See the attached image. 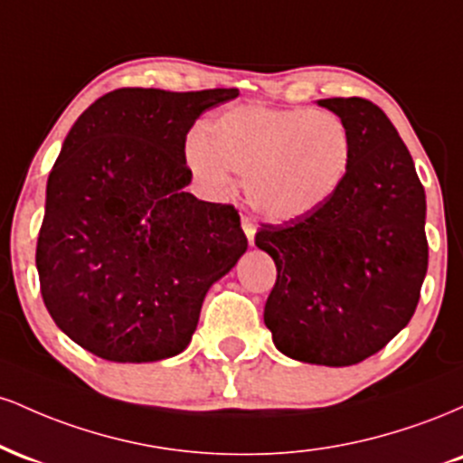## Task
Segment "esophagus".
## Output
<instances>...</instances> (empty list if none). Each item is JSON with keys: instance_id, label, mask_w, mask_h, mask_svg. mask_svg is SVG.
<instances>
[{"instance_id": "1", "label": "esophagus", "mask_w": 463, "mask_h": 463, "mask_svg": "<svg viewBox=\"0 0 463 463\" xmlns=\"http://www.w3.org/2000/svg\"><path fill=\"white\" fill-rule=\"evenodd\" d=\"M241 228H243V232H246L250 246H252V243H254V232H257V224H254V222L250 220V217L243 215L241 217Z\"/></svg>"}]
</instances>
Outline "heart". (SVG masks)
Masks as SVG:
<instances>
[{
  "mask_svg": "<svg viewBox=\"0 0 463 463\" xmlns=\"http://www.w3.org/2000/svg\"><path fill=\"white\" fill-rule=\"evenodd\" d=\"M206 189L224 195L232 174L269 222H294L320 211L342 189L353 163V137L337 115L313 109L246 104L226 110L184 147Z\"/></svg>",
  "mask_w": 463,
  "mask_h": 463,
  "instance_id": "b5f03b06",
  "label": "heart"
}]
</instances>
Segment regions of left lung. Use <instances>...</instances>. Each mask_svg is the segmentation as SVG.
Masks as SVG:
<instances>
[{
    "label": "left lung",
    "mask_w": 463,
    "mask_h": 463,
    "mask_svg": "<svg viewBox=\"0 0 463 463\" xmlns=\"http://www.w3.org/2000/svg\"><path fill=\"white\" fill-rule=\"evenodd\" d=\"M353 137L342 189L316 213L261 224L276 263L263 320L276 348L316 365H354L411 320L427 276V198L387 115L364 98H328Z\"/></svg>",
    "instance_id": "1"
}]
</instances>
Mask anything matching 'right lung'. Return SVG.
Masks as SVG:
<instances>
[{
    "mask_svg": "<svg viewBox=\"0 0 463 463\" xmlns=\"http://www.w3.org/2000/svg\"><path fill=\"white\" fill-rule=\"evenodd\" d=\"M237 89H117L69 130L47 178L41 296L78 346L117 364L183 353L209 287L248 248L232 204L184 191V141Z\"/></svg>",
    "mask_w": 463,
    "mask_h": 463,
    "instance_id": "right-lung-1",
    "label": "right lung"
}]
</instances>
